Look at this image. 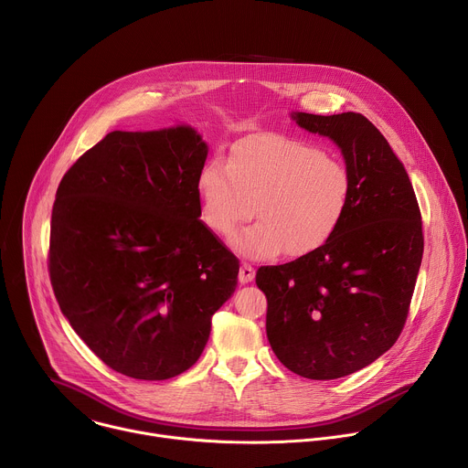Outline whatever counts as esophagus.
<instances>
[{"mask_svg":"<svg viewBox=\"0 0 468 468\" xmlns=\"http://www.w3.org/2000/svg\"><path fill=\"white\" fill-rule=\"evenodd\" d=\"M253 277H255V268L251 264H248V262H242L240 270H239V281L244 284V282L253 281Z\"/></svg>","mask_w":468,"mask_h":468,"instance_id":"obj_1","label":"esophagus"}]
</instances>
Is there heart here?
<instances>
[{
    "mask_svg": "<svg viewBox=\"0 0 468 468\" xmlns=\"http://www.w3.org/2000/svg\"><path fill=\"white\" fill-rule=\"evenodd\" d=\"M202 218L218 235L239 231L237 251L266 259L281 250L303 255L325 244L342 224L353 193L347 165L301 139L259 133L237 141L228 164L213 158L198 175Z\"/></svg>",
    "mask_w": 468,
    "mask_h": 468,
    "instance_id": "1",
    "label": "heart"
}]
</instances>
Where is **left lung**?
Returning a JSON list of instances; mask_svg holds the SVG:
<instances>
[{
	"label": "left lung",
	"mask_w": 468,
	"mask_h": 468,
	"mask_svg": "<svg viewBox=\"0 0 468 468\" xmlns=\"http://www.w3.org/2000/svg\"><path fill=\"white\" fill-rule=\"evenodd\" d=\"M292 117L342 148L351 202L325 244L261 266L255 282L279 362L310 380H335L369 366L400 336L424 250L420 209L404 165L367 117Z\"/></svg>",
	"instance_id": "1"
}]
</instances>
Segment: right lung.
<instances>
[{"label": "right lung", "mask_w": 468, "mask_h": 468, "mask_svg": "<svg viewBox=\"0 0 468 468\" xmlns=\"http://www.w3.org/2000/svg\"><path fill=\"white\" fill-rule=\"evenodd\" d=\"M207 144L189 126L110 132L64 175L48 268L62 314L113 371L167 380L200 358L239 259L198 218Z\"/></svg>", "instance_id": "right-lung-1"}]
</instances>
